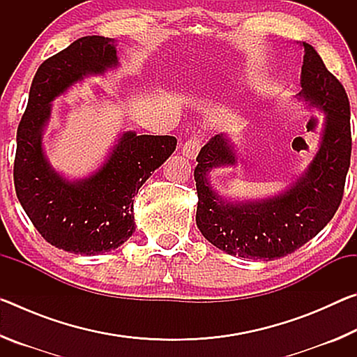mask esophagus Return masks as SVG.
<instances>
[{"instance_id": "obj_1", "label": "esophagus", "mask_w": 357, "mask_h": 357, "mask_svg": "<svg viewBox=\"0 0 357 357\" xmlns=\"http://www.w3.org/2000/svg\"><path fill=\"white\" fill-rule=\"evenodd\" d=\"M200 146H202V138L198 137V135H192L189 140H187L183 144V149H181V153H183V155L187 157V159L193 160L198 155V151H200Z\"/></svg>"}]
</instances>
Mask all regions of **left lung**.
I'll use <instances>...</instances> for the list:
<instances>
[{
	"label": "left lung",
	"instance_id": "8db88e82",
	"mask_svg": "<svg viewBox=\"0 0 357 357\" xmlns=\"http://www.w3.org/2000/svg\"><path fill=\"white\" fill-rule=\"evenodd\" d=\"M304 48L301 91L294 99L324 114L318 151L282 192L257 200H234L211 184L215 168L236 167L239 157L228 134L211 138L197 157V227L228 255L269 259L287 257L328 225L340 206L351 157L349 102L342 83L326 69L315 48Z\"/></svg>",
	"mask_w": 357,
	"mask_h": 357
}]
</instances>
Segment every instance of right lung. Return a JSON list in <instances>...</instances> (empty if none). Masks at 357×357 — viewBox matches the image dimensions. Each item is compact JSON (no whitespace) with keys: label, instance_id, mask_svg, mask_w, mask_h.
<instances>
[{"label":"right lung","instance_id":"right-lung-1","mask_svg":"<svg viewBox=\"0 0 357 357\" xmlns=\"http://www.w3.org/2000/svg\"><path fill=\"white\" fill-rule=\"evenodd\" d=\"M116 45L86 36L42 63L17 130L14 184L22 208L47 243L83 257L116 250L134 234V197L178 143L170 135L126 130L96 170L75 179L47 159L44 134L53 102L84 78L118 69Z\"/></svg>","mask_w":357,"mask_h":357}]
</instances>
